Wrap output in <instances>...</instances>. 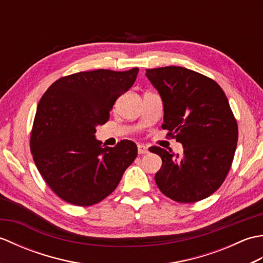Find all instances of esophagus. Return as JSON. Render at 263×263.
<instances>
[{"label": "esophagus", "mask_w": 263, "mask_h": 263, "mask_svg": "<svg viewBox=\"0 0 263 263\" xmlns=\"http://www.w3.org/2000/svg\"><path fill=\"white\" fill-rule=\"evenodd\" d=\"M138 153L140 155H144V154H148L149 150L148 147L146 144H138Z\"/></svg>", "instance_id": "1"}]
</instances>
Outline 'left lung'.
Returning <instances> with one entry per match:
<instances>
[{
    "instance_id": "left-lung-1",
    "label": "left lung",
    "mask_w": 263,
    "mask_h": 263,
    "mask_svg": "<svg viewBox=\"0 0 263 263\" xmlns=\"http://www.w3.org/2000/svg\"><path fill=\"white\" fill-rule=\"evenodd\" d=\"M146 76L163 100V128L183 146L181 156L149 149L163 160L156 184L177 202L209 197L224 182L237 146V123L225 92L210 78L182 66L146 70Z\"/></svg>"
}]
</instances>
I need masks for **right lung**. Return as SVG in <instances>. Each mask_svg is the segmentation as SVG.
Listing matches in <instances>:
<instances>
[{
  "instance_id": "right-lung-1",
  "label": "right lung",
  "mask_w": 263,
  "mask_h": 263,
  "mask_svg": "<svg viewBox=\"0 0 263 263\" xmlns=\"http://www.w3.org/2000/svg\"><path fill=\"white\" fill-rule=\"evenodd\" d=\"M138 72H79L55 81L41 98L30 149L44 180L66 202L87 206L102 201L135 161V142L103 147L95 133L108 121L110 108L133 86Z\"/></svg>"
}]
</instances>
